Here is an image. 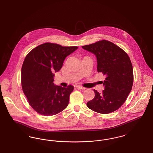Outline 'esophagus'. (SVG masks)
Masks as SVG:
<instances>
[{
  "mask_svg": "<svg viewBox=\"0 0 153 153\" xmlns=\"http://www.w3.org/2000/svg\"><path fill=\"white\" fill-rule=\"evenodd\" d=\"M76 88H77L78 90H85V89H86L85 87H81V86H80V85H77V86L76 87Z\"/></svg>",
  "mask_w": 153,
  "mask_h": 153,
  "instance_id": "1",
  "label": "esophagus"
}]
</instances>
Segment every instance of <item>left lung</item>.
<instances>
[{"instance_id":"obj_1","label":"left lung","mask_w":153,"mask_h":153,"mask_svg":"<svg viewBox=\"0 0 153 153\" xmlns=\"http://www.w3.org/2000/svg\"><path fill=\"white\" fill-rule=\"evenodd\" d=\"M82 47L96 55L97 71L106 77L103 83L104 90L102 93L94 90L95 97L87 103L88 108L101 114L117 110L125 102L133 85V68L129 56L106 40Z\"/></svg>"}]
</instances>
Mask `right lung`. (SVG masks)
Masks as SVG:
<instances>
[{"instance_id":"right-lung-1","label":"right lung","mask_w":153,"mask_h":153,"mask_svg":"<svg viewBox=\"0 0 153 153\" xmlns=\"http://www.w3.org/2000/svg\"><path fill=\"white\" fill-rule=\"evenodd\" d=\"M77 48L45 43L27 55L21 68V82L29 105L37 113L54 116L68 106L74 87L55 85L53 73L61 69L65 58Z\"/></svg>"}]
</instances>
